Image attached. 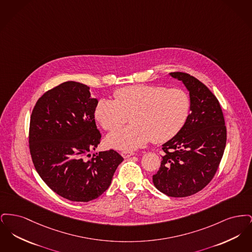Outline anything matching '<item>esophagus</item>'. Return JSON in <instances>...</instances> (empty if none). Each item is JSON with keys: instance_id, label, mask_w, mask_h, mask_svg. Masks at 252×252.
I'll list each match as a JSON object with an SVG mask.
<instances>
[{"instance_id": "34e87169", "label": "esophagus", "mask_w": 252, "mask_h": 252, "mask_svg": "<svg viewBox=\"0 0 252 252\" xmlns=\"http://www.w3.org/2000/svg\"><path fill=\"white\" fill-rule=\"evenodd\" d=\"M121 155L123 156V158H129V157L133 156L134 153L130 152V151H123V152H121Z\"/></svg>"}]
</instances>
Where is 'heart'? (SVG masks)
Wrapping results in <instances>:
<instances>
[{"mask_svg": "<svg viewBox=\"0 0 252 252\" xmlns=\"http://www.w3.org/2000/svg\"><path fill=\"white\" fill-rule=\"evenodd\" d=\"M114 100L101 98L95 119L108 131L122 126L130 116L131 126L111 132L107 144L121 150H134L151 140L164 143L183 128L191 112V98L180 88L133 85L114 92Z\"/></svg>", "mask_w": 252, "mask_h": 252, "instance_id": "1", "label": "heart"}]
</instances>
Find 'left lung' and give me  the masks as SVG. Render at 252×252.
<instances>
[{
	"label": "left lung",
	"instance_id": "8db88e82",
	"mask_svg": "<svg viewBox=\"0 0 252 252\" xmlns=\"http://www.w3.org/2000/svg\"><path fill=\"white\" fill-rule=\"evenodd\" d=\"M189 91L191 113L183 128L162 144L164 155L153 176L157 189L172 197L201 191L216 175L224 154L227 128L215 94L189 73L170 72Z\"/></svg>",
	"mask_w": 252,
	"mask_h": 252
}]
</instances>
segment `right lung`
Wrapping results in <instances>:
<instances>
[{
    "instance_id": "right-lung-1",
    "label": "right lung",
    "mask_w": 252,
    "mask_h": 252,
    "mask_svg": "<svg viewBox=\"0 0 252 252\" xmlns=\"http://www.w3.org/2000/svg\"><path fill=\"white\" fill-rule=\"evenodd\" d=\"M97 103L90 87L67 81L41 96L31 114L29 149L36 172L50 189L71 201L99 197L124 160L113 149L90 153L101 141Z\"/></svg>"
}]
</instances>
